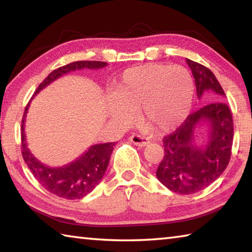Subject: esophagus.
Instances as JSON below:
<instances>
[{
    "label": "esophagus",
    "instance_id": "34e87169",
    "mask_svg": "<svg viewBox=\"0 0 252 252\" xmlns=\"http://www.w3.org/2000/svg\"><path fill=\"white\" fill-rule=\"evenodd\" d=\"M130 141L138 147H146L150 143V141H149L147 138H144V136H141L139 134H132L130 136Z\"/></svg>",
    "mask_w": 252,
    "mask_h": 252
}]
</instances>
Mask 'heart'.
<instances>
[{"instance_id": "b5f03b06", "label": "heart", "mask_w": 252, "mask_h": 252, "mask_svg": "<svg viewBox=\"0 0 252 252\" xmlns=\"http://www.w3.org/2000/svg\"><path fill=\"white\" fill-rule=\"evenodd\" d=\"M193 81L179 65L146 64L126 70L109 102L111 117L132 125L140 121L156 133H167L186 120L193 101Z\"/></svg>"}]
</instances>
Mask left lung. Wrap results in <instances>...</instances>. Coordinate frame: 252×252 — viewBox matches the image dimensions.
<instances>
[{
    "instance_id": "left-lung-1",
    "label": "left lung",
    "mask_w": 252,
    "mask_h": 252,
    "mask_svg": "<svg viewBox=\"0 0 252 252\" xmlns=\"http://www.w3.org/2000/svg\"><path fill=\"white\" fill-rule=\"evenodd\" d=\"M187 64L192 71L198 97H203L207 104L163 139L164 156L157 169L162 185L180 194L199 192L215 182L227 168L233 141V120L223 102V89L208 67L189 59ZM202 124L208 126L209 135L207 142L199 146L194 134Z\"/></svg>"
}]
</instances>
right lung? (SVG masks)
Instances as JSON below:
<instances>
[{
	"label": "right lung",
	"instance_id": "right-lung-1",
	"mask_svg": "<svg viewBox=\"0 0 252 252\" xmlns=\"http://www.w3.org/2000/svg\"><path fill=\"white\" fill-rule=\"evenodd\" d=\"M106 65H108V63L101 61H76L59 67V69L51 72L44 79L43 82L37 87L33 97L42 89L48 87L53 81L59 79L60 76L69 73V72L82 69L96 70ZM30 102L27 108H25L22 126H21L22 156L25 163L31 170L34 178L49 192L67 200L81 199L85 197V195L93 191V189L99 185L102 178H103L116 142L94 144V146L89 148L88 151H85L82 156H80L78 159L72 161L69 164L58 168L48 167L32 155L28 148L27 140H25L24 123Z\"/></svg>",
	"mask_w": 252,
	"mask_h": 252
}]
</instances>
